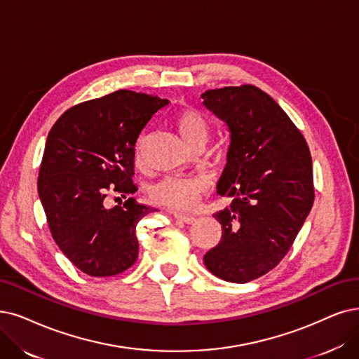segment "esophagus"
I'll use <instances>...</instances> for the list:
<instances>
[{
	"instance_id": "esophagus-1",
	"label": "esophagus",
	"mask_w": 359,
	"mask_h": 359,
	"mask_svg": "<svg viewBox=\"0 0 359 359\" xmlns=\"http://www.w3.org/2000/svg\"><path fill=\"white\" fill-rule=\"evenodd\" d=\"M174 217H175V219H178V221H181V222H184V224H193V222L196 221V218H194V217H190V215L175 213Z\"/></svg>"
}]
</instances>
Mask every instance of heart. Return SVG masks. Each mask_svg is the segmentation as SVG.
<instances>
[{"label": "heart", "instance_id": "obj_1", "mask_svg": "<svg viewBox=\"0 0 359 359\" xmlns=\"http://www.w3.org/2000/svg\"><path fill=\"white\" fill-rule=\"evenodd\" d=\"M174 122L177 131L187 144L194 149L205 146L210 126L202 113L196 109H182L175 113ZM135 165L142 166V156L140 149L135 154ZM208 190V182L200 177H166L154 184L150 190L153 203L174 210H190L196 206L197 200Z\"/></svg>", "mask_w": 359, "mask_h": 359}]
</instances>
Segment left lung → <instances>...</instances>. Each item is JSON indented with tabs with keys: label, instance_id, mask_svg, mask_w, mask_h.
Here are the masks:
<instances>
[{
	"label": "left lung",
	"instance_id": "1",
	"mask_svg": "<svg viewBox=\"0 0 359 359\" xmlns=\"http://www.w3.org/2000/svg\"><path fill=\"white\" fill-rule=\"evenodd\" d=\"M202 98L231 133L218 182L231 203L213 215L222 237L203 261L213 276L248 283L280 264L311 212V153L287 113L255 85L208 90Z\"/></svg>",
	"mask_w": 359,
	"mask_h": 359
}]
</instances>
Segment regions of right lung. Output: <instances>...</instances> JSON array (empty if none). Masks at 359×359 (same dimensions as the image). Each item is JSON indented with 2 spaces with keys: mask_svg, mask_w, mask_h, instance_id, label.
Listing matches in <instances>:
<instances>
[{
  "mask_svg": "<svg viewBox=\"0 0 359 359\" xmlns=\"http://www.w3.org/2000/svg\"><path fill=\"white\" fill-rule=\"evenodd\" d=\"M168 103L119 90L70 107L51 128L38 194L57 246L85 274L111 277L137 261V224L154 209L133 197L107 208L106 197L137 191V140Z\"/></svg>",
  "mask_w": 359,
  "mask_h": 359,
  "instance_id": "right-lung-1",
  "label": "right lung"
}]
</instances>
